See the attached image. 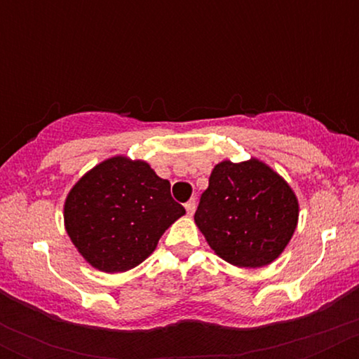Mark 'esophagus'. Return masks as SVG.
<instances>
[{
    "label": "esophagus",
    "mask_w": 359,
    "mask_h": 359,
    "mask_svg": "<svg viewBox=\"0 0 359 359\" xmlns=\"http://www.w3.org/2000/svg\"><path fill=\"white\" fill-rule=\"evenodd\" d=\"M196 199H191V201H187V203H185V211H187V214L189 216H192L194 214V211H196Z\"/></svg>",
    "instance_id": "34e87169"
}]
</instances>
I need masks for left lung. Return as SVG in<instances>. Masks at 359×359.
I'll return each instance as SVG.
<instances>
[{
    "label": "left lung",
    "instance_id": "obj_1",
    "mask_svg": "<svg viewBox=\"0 0 359 359\" xmlns=\"http://www.w3.org/2000/svg\"><path fill=\"white\" fill-rule=\"evenodd\" d=\"M194 219L222 259L257 269L273 262L290 241L299 203L285 180L265 163L224 160L214 167Z\"/></svg>",
    "mask_w": 359,
    "mask_h": 359
}]
</instances>
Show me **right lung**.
Returning <instances> with one entry per match:
<instances>
[{
    "label": "right lung",
    "mask_w": 359,
    "mask_h": 359,
    "mask_svg": "<svg viewBox=\"0 0 359 359\" xmlns=\"http://www.w3.org/2000/svg\"><path fill=\"white\" fill-rule=\"evenodd\" d=\"M185 209L170 182L142 160L113 156L89 170L69 192L65 229L79 253L101 271H126L156 248Z\"/></svg>",
    "instance_id": "right-lung-1"
}]
</instances>
